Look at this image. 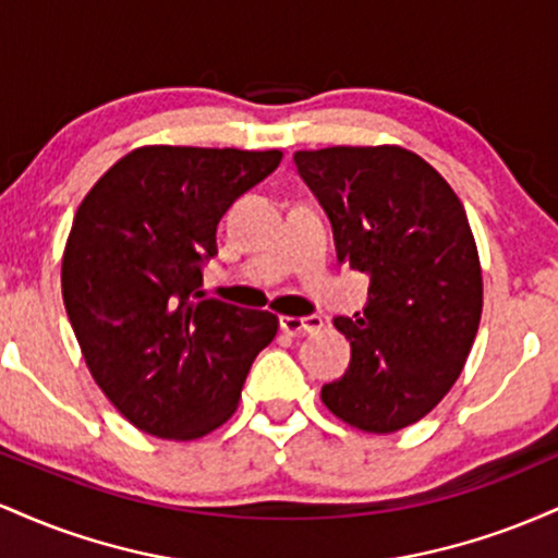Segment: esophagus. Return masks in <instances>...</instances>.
Listing matches in <instances>:
<instances>
[{
	"label": "esophagus",
	"instance_id": "1",
	"mask_svg": "<svg viewBox=\"0 0 558 558\" xmlns=\"http://www.w3.org/2000/svg\"><path fill=\"white\" fill-rule=\"evenodd\" d=\"M280 330L286 332V336H293V338H301V336H312V332H319L323 330V317L317 315H310V317H280Z\"/></svg>",
	"mask_w": 558,
	"mask_h": 558
}]
</instances>
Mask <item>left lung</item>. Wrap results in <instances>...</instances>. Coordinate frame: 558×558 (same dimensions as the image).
Here are the masks:
<instances>
[{"mask_svg": "<svg viewBox=\"0 0 558 558\" xmlns=\"http://www.w3.org/2000/svg\"><path fill=\"white\" fill-rule=\"evenodd\" d=\"M293 162L328 215L338 262L369 278L364 312L332 319L351 362L323 401L360 430L396 433L451 390L477 336L470 220L451 185L401 146H330Z\"/></svg>", "mask_w": 558, "mask_h": 558, "instance_id": "8db88e82", "label": "left lung"}]
</instances>
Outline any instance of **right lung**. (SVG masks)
<instances>
[{
  "label": "right lung",
  "mask_w": 558,
  "mask_h": 558,
  "mask_svg": "<svg viewBox=\"0 0 558 558\" xmlns=\"http://www.w3.org/2000/svg\"><path fill=\"white\" fill-rule=\"evenodd\" d=\"M280 151L146 146L83 198L62 257V299L96 386L138 430L213 433L241 399L270 312L204 299L217 222Z\"/></svg>",
  "instance_id": "1"
}]
</instances>
